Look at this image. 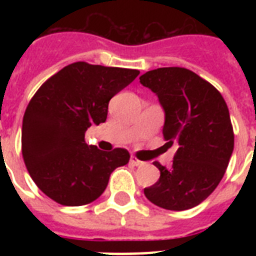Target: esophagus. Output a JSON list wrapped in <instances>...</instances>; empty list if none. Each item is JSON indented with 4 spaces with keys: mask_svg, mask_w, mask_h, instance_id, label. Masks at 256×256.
Returning a JSON list of instances; mask_svg holds the SVG:
<instances>
[{
    "mask_svg": "<svg viewBox=\"0 0 256 256\" xmlns=\"http://www.w3.org/2000/svg\"><path fill=\"white\" fill-rule=\"evenodd\" d=\"M130 162H132V164H134V166H142V164H144V160H138V158H136V156H134L130 158Z\"/></svg>",
    "mask_w": 256,
    "mask_h": 256,
    "instance_id": "34e87169",
    "label": "esophagus"
}]
</instances>
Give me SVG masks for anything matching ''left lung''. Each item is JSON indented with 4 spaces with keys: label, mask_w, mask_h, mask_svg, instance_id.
I'll use <instances>...</instances> for the list:
<instances>
[{
    "label": "left lung",
    "mask_w": 256,
    "mask_h": 256,
    "mask_svg": "<svg viewBox=\"0 0 256 256\" xmlns=\"http://www.w3.org/2000/svg\"><path fill=\"white\" fill-rule=\"evenodd\" d=\"M140 81L164 108L166 144H178L172 168L154 162L160 176L144 195L166 210L192 208L216 188L234 150L226 100L210 82L184 68L150 70Z\"/></svg>",
    "instance_id": "8db88e82"
}]
</instances>
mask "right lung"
I'll use <instances>...</instances> for the list:
<instances>
[{
	"label": "right lung",
	"instance_id": "right-lung-1",
	"mask_svg": "<svg viewBox=\"0 0 256 256\" xmlns=\"http://www.w3.org/2000/svg\"><path fill=\"white\" fill-rule=\"evenodd\" d=\"M140 72L74 62L45 81L22 120V156L37 187L62 206L100 198L112 171L128 164L126 148L88 146L85 132L108 118V100Z\"/></svg>",
	"mask_w": 256,
	"mask_h": 256
}]
</instances>
